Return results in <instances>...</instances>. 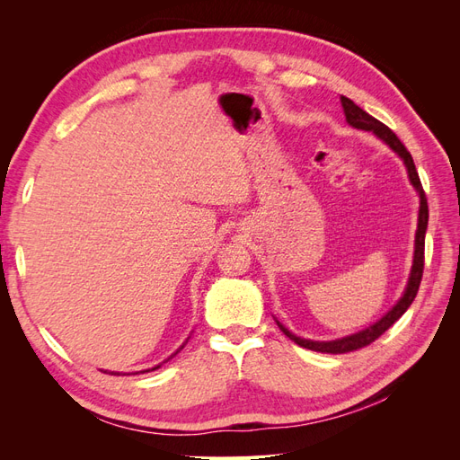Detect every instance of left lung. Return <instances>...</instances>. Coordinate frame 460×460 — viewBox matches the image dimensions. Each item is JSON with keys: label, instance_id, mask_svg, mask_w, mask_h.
<instances>
[{"label": "left lung", "instance_id": "1", "mask_svg": "<svg viewBox=\"0 0 460 460\" xmlns=\"http://www.w3.org/2000/svg\"><path fill=\"white\" fill-rule=\"evenodd\" d=\"M340 102H341V107H343L345 120H347V124H349V127H353L357 130L372 132L389 149H392L394 153H397V157L402 161V164H405L412 188L416 190V193H419L420 205H419V225H416V234H414L412 267H411V274H409L405 291H402V296L399 297V301L380 320H376L374 324H370L365 330L351 333V336H343V338L330 340V341H314V340H305V338L296 336V333H291L282 323H278V320L274 318L278 328H280L291 341H296L297 345L305 347V349L318 351V353H332V355L349 353V351L360 349V347L370 345L374 340H378L389 326H394L397 320L402 314H405V311L411 307V303L414 301L416 291H419V286H420V280H422V270H424V238H426V228H428V201H426V196H424V190H422V184H420L419 172H416L414 161L411 157V153L407 151V147L401 144L399 137L392 130H389L385 124H382L380 120H376L372 115L367 113V111H363L357 103H353L349 97L341 95Z\"/></svg>", "mask_w": 460, "mask_h": 460}]
</instances>
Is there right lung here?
Listing matches in <instances>:
<instances>
[{"label":"right lung","mask_w":460,"mask_h":460,"mask_svg":"<svg viewBox=\"0 0 460 460\" xmlns=\"http://www.w3.org/2000/svg\"><path fill=\"white\" fill-rule=\"evenodd\" d=\"M186 343H188V340H186V341H184V345H186ZM184 345H180V349H184ZM180 349H178V351H180ZM178 351H176V353H174V355H178ZM174 355H171V357H169V358H172V357H174ZM169 358H166V360H169ZM166 360H164V363H166ZM161 365H163V363H161ZM161 365H157V367H153V368H147V370H140V372H142V374H144V372H149V370H157V368H159V367H161ZM109 374H119V372H109ZM136 374H137V372H136Z\"/></svg>","instance_id":"right-lung-1"}]
</instances>
